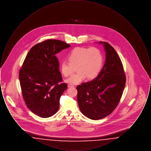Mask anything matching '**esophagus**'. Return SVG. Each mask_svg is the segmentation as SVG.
<instances>
[{
  "label": "esophagus",
  "mask_w": 151,
  "mask_h": 151,
  "mask_svg": "<svg viewBox=\"0 0 151 151\" xmlns=\"http://www.w3.org/2000/svg\"><path fill=\"white\" fill-rule=\"evenodd\" d=\"M75 86H73V85H72V84H68V87H69V88H71V87H74Z\"/></svg>",
  "instance_id": "obj_1"
}]
</instances>
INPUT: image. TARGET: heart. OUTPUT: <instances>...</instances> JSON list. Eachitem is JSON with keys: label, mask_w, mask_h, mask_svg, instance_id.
Instances as JSON below:
<instances>
[{"label": "heart", "mask_w": 151, "mask_h": 151, "mask_svg": "<svg viewBox=\"0 0 151 151\" xmlns=\"http://www.w3.org/2000/svg\"><path fill=\"white\" fill-rule=\"evenodd\" d=\"M68 60L60 63L62 73L67 77L77 67L78 72L66 80L70 84H78L86 79L95 78L100 73L104 63V55L100 49L95 47H78L70 51Z\"/></svg>", "instance_id": "1"}]
</instances>
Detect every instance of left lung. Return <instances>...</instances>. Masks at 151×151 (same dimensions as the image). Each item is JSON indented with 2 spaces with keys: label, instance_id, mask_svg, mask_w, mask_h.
Masks as SVG:
<instances>
[{
  "label": "left lung",
  "instance_id": "8db88e82",
  "mask_svg": "<svg viewBox=\"0 0 151 151\" xmlns=\"http://www.w3.org/2000/svg\"><path fill=\"white\" fill-rule=\"evenodd\" d=\"M99 43L106 52L105 64L96 78L76 87L79 109L93 120L102 119L114 111L126 84L122 62L115 49L106 42Z\"/></svg>",
  "mask_w": 151,
  "mask_h": 151
}]
</instances>
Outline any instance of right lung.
<instances>
[{"instance_id": "1", "label": "right lung", "mask_w": 151, "mask_h": 151, "mask_svg": "<svg viewBox=\"0 0 151 151\" xmlns=\"http://www.w3.org/2000/svg\"><path fill=\"white\" fill-rule=\"evenodd\" d=\"M71 45L57 40L36 44L29 50L19 72L22 94L29 110L41 118L55 114L67 88L62 81L55 55Z\"/></svg>"}]
</instances>
